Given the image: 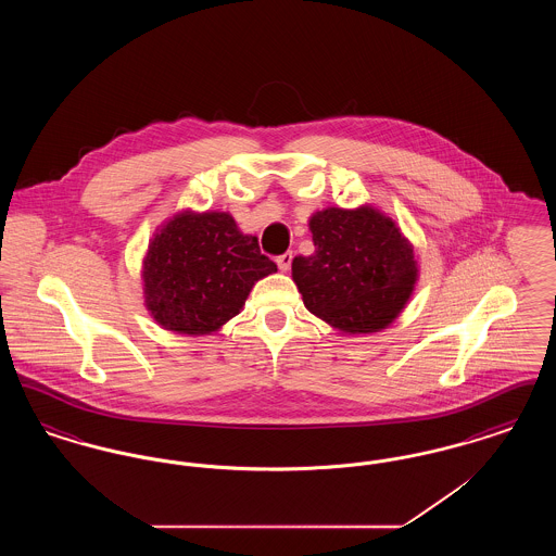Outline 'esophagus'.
<instances>
[{
  "instance_id": "34e87169",
  "label": "esophagus",
  "mask_w": 556,
  "mask_h": 556,
  "mask_svg": "<svg viewBox=\"0 0 556 556\" xmlns=\"http://www.w3.org/2000/svg\"><path fill=\"white\" fill-rule=\"evenodd\" d=\"M291 258H293L291 252H283L281 256H277V266H279L281 270H288L291 266Z\"/></svg>"
}]
</instances>
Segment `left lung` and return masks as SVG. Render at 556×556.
Returning a JSON list of instances; mask_svg holds the SVG:
<instances>
[{
	"label": "left lung",
	"mask_w": 556,
	"mask_h": 556,
	"mask_svg": "<svg viewBox=\"0 0 556 556\" xmlns=\"http://www.w3.org/2000/svg\"><path fill=\"white\" fill-rule=\"evenodd\" d=\"M315 252L291 273L306 308L348 333L390 325L417 281L413 248L388 216L327 208L311 218Z\"/></svg>",
	"instance_id": "left-lung-1"
}]
</instances>
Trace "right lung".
<instances>
[{"label":"right lung","instance_id":"add662e5","mask_svg":"<svg viewBox=\"0 0 556 556\" xmlns=\"http://www.w3.org/2000/svg\"><path fill=\"white\" fill-rule=\"evenodd\" d=\"M277 265L225 212L179 214L150 243L146 302L162 327L208 333L236 317L252 286Z\"/></svg>","mask_w":556,"mask_h":556}]
</instances>
